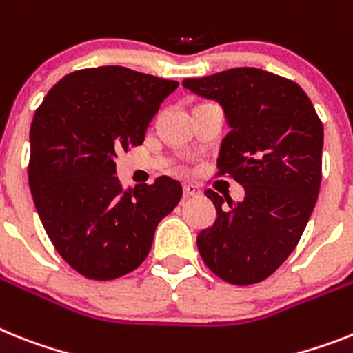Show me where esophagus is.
I'll list each match as a JSON object with an SVG mask.
<instances>
[{
  "instance_id": "obj_1",
  "label": "esophagus",
  "mask_w": 353,
  "mask_h": 353,
  "mask_svg": "<svg viewBox=\"0 0 353 353\" xmlns=\"http://www.w3.org/2000/svg\"><path fill=\"white\" fill-rule=\"evenodd\" d=\"M183 194H185V197H197L201 194V188L192 185V183H186V185H183Z\"/></svg>"
}]
</instances>
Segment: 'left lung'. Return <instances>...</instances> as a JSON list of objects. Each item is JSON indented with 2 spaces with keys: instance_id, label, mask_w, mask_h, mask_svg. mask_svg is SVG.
I'll return each instance as SVG.
<instances>
[{
  "instance_id": "left-lung-1",
  "label": "left lung",
  "mask_w": 353,
  "mask_h": 353,
  "mask_svg": "<svg viewBox=\"0 0 353 353\" xmlns=\"http://www.w3.org/2000/svg\"><path fill=\"white\" fill-rule=\"evenodd\" d=\"M183 85L224 109L219 176L245 190L233 204L213 190V226L197 235L204 263L224 282L251 285L271 276L300 242L321 186L323 123L296 82L259 68H233Z\"/></svg>"
}]
</instances>
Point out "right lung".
Masks as SVG:
<instances>
[{
    "label": "right lung",
    "mask_w": 353,
    "mask_h": 353,
    "mask_svg": "<svg viewBox=\"0 0 353 353\" xmlns=\"http://www.w3.org/2000/svg\"><path fill=\"white\" fill-rule=\"evenodd\" d=\"M179 82L121 66L73 71L53 85L30 127L28 183L41 222L62 259L91 280L134 271L159 221L183 195L179 181L123 190L117 152L141 145Z\"/></svg>",
    "instance_id": "right-lung-1"
}]
</instances>
